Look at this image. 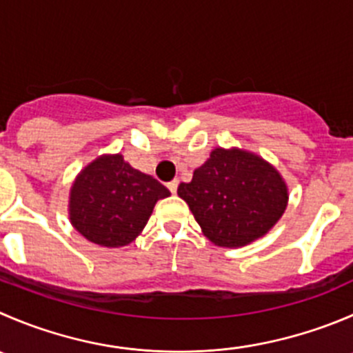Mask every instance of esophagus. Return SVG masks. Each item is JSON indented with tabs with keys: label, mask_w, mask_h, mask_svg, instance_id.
Here are the masks:
<instances>
[{
	"label": "esophagus",
	"mask_w": 353,
	"mask_h": 353,
	"mask_svg": "<svg viewBox=\"0 0 353 353\" xmlns=\"http://www.w3.org/2000/svg\"><path fill=\"white\" fill-rule=\"evenodd\" d=\"M177 186H179V181H177V179L170 181V183L167 184V188H169V190H170V193H172V194H176V191H177Z\"/></svg>",
	"instance_id": "1"
}]
</instances>
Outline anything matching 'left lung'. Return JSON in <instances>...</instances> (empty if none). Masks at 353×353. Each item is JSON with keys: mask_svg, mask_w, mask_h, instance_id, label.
<instances>
[{"mask_svg": "<svg viewBox=\"0 0 353 353\" xmlns=\"http://www.w3.org/2000/svg\"><path fill=\"white\" fill-rule=\"evenodd\" d=\"M177 194L208 241L239 248L268 234L288 207V184L279 170L243 148H214Z\"/></svg>", "mask_w": 353, "mask_h": 353, "instance_id": "left-lung-1", "label": "left lung"}]
</instances>
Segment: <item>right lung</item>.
Listing matches in <instances>:
<instances>
[{"instance_id": "1", "label": "right lung", "mask_w": 353, "mask_h": 353, "mask_svg": "<svg viewBox=\"0 0 353 353\" xmlns=\"http://www.w3.org/2000/svg\"><path fill=\"white\" fill-rule=\"evenodd\" d=\"M167 196L163 184L131 167L121 153H105L75 176L68 221L88 241L121 248L141 234L157 201Z\"/></svg>"}]
</instances>
